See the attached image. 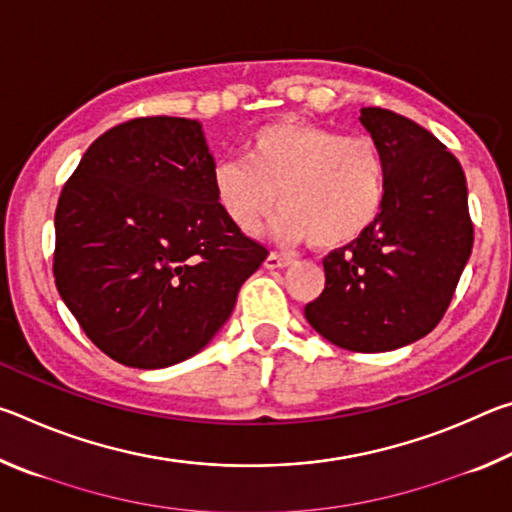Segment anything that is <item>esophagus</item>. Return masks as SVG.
<instances>
[{"label":"esophagus","instance_id":"obj_1","mask_svg":"<svg viewBox=\"0 0 512 512\" xmlns=\"http://www.w3.org/2000/svg\"><path fill=\"white\" fill-rule=\"evenodd\" d=\"M289 264H291V257H287V255H277V253L268 255L266 262H264L266 268H284V266H289Z\"/></svg>","mask_w":512,"mask_h":512}]
</instances>
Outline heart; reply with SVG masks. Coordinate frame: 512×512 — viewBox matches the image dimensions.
Listing matches in <instances>:
<instances>
[{
    "instance_id": "heart-1",
    "label": "heart",
    "mask_w": 512,
    "mask_h": 512,
    "mask_svg": "<svg viewBox=\"0 0 512 512\" xmlns=\"http://www.w3.org/2000/svg\"><path fill=\"white\" fill-rule=\"evenodd\" d=\"M216 203L239 230L253 232L277 207L273 237L325 250L348 246L377 223L388 196V162L368 135L277 121L250 137L244 158L221 160Z\"/></svg>"
}]
</instances>
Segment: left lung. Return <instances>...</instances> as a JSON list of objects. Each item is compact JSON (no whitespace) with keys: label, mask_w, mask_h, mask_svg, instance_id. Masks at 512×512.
Returning <instances> with one entry per match:
<instances>
[{"label":"left lung","mask_w":512,"mask_h":512,"mask_svg":"<svg viewBox=\"0 0 512 512\" xmlns=\"http://www.w3.org/2000/svg\"><path fill=\"white\" fill-rule=\"evenodd\" d=\"M361 124L388 162L384 210L366 235L323 259L325 289L305 318L339 348L386 352L443 320L474 225L461 162L438 137L384 108H361Z\"/></svg>","instance_id":"obj_1"}]
</instances>
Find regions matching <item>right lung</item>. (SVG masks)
<instances>
[{"label": "right lung", "instance_id": "right-lung-1", "mask_svg": "<svg viewBox=\"0 0 512 512\" xmlns=\"http://www.w3.org/2000/svg\"><path fill=\"white\" fill-rule=\"evenodd\" d=\"M214 167L196 119L140 117L97 137L60 192L56 287L117 363L194 357L268 257L216 203Z\"/></svg>", "mask_w": 512, "mask_h": 512}]
</instances>
